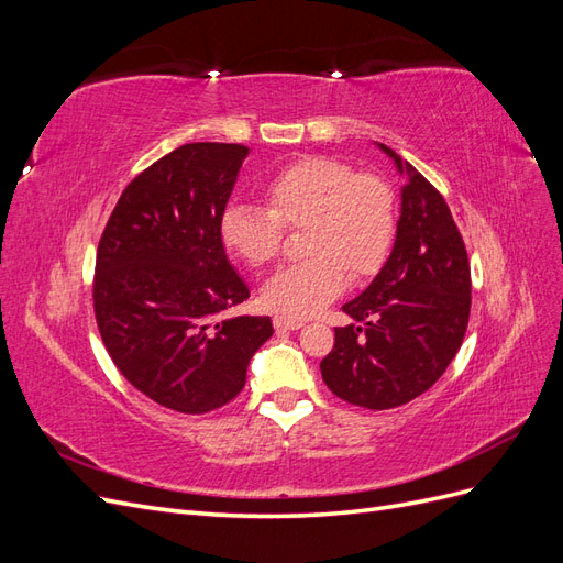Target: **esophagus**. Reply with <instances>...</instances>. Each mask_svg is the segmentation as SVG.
<instances>
[{"instance_id": "34e87169", "label": "esophagus", "mask_w": 563, "mask_h": 563, "mask_svg": "<svg viewBox=\"0 0 563 563\" xmlns=\"http://www.w3.org/2000/svg\"><path fill=\"white\" fill-rule=\"evenodd\" d=\"M305 327L302 319H291V317H275V329L277 331H298Z\"/></svg>"}]
</instances>
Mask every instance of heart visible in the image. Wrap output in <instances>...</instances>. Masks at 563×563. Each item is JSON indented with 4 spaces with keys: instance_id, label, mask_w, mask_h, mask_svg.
I'll return each mask as SVG.
<instances>
[{
    "instance_id": "obj_1",
    "label": "heart",
    "mask_w": 563,
    "mask_h": 563,
    "mask_svg": "<svg viewBox=\"0 0 563 563\" xmlns=\"http://www.w3.org/2000/svg\"><path fill=\"white\" fill-rule=\"evenodd\" d=\"M269 209L230 203L220 216V242L251 267L275 263L284 228L305 230L308 261L272 275L261 300L267 310L310 317L338 298L347 272L362 279L376 272L389 253L397 230L391 187L373 174H354L347 162L302 157L265 185Z\"/></svg>"
}]
</instances>
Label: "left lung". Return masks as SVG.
I'll return each mask as SVG.
<instances>
[{
	"label": "left lung",
	"mask_w": 563,
	"mask_h": 563,
	"mask_svg": "<svg viewBox=\"0 0 563 563\" xmlns=\"http://www.w3.org/2000/svg\"><path fill=\"white\" fill-rule=\"evenodd\" d=\"M401 211L389 258L364 294L343 305L354 323L335 329L321 378L347 404L385 411L428 391L467 331L472 279L449 203L395 150Z\"/></svg>",
	"instance_id": "8db88e82"
}]
</instances>
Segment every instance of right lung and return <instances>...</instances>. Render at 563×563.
Listing matches in <instances>:
<instances>
[{"instance_id":"obj_1","label":"right lung","mask_w":563,"mask_h":563,"mask_svg":"<svg viewBox=\"0 0 563 563\" xmlns=\"http://www.w3.org/2000/svg\"><path fill=\"white\" fill-rule=\"evenodd\" d=\"M246 145L187 143L119 197L100 236L93 310L119 373L178 413H209L240 395L269 317H225L249 298L220 242Z\"/></svg>"}]
</instances>
